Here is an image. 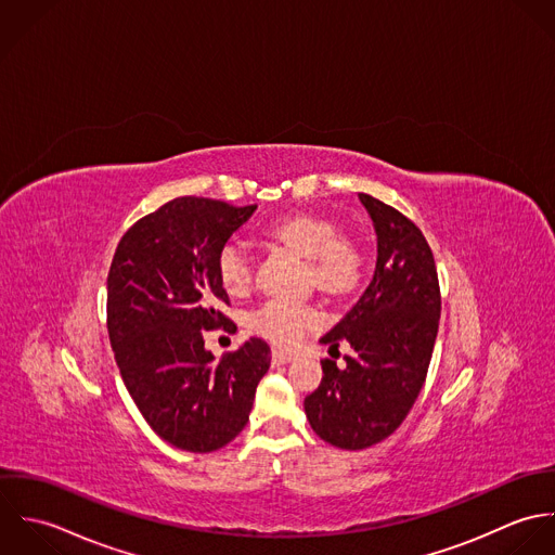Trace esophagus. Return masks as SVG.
<instances>
[{"instance_id":"esophagus-1","label":"esophagus","mask_w":555,"mask_h":555,"mask_svg":"<svg viewBox=\"0 0 555 555\" xmlns=\"http://www.w3.org/2000/svg\"><path fill=\"white\" fill-rule=\"evenodd\" d=\"M296 356L292 351H285V349H272V360L279 362V364H287L292 362Z\"/></svg>"}]
</instances>
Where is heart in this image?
Segmentation results:
<instances>
[{
  "instance_id": "1",
  "label": "heart",
  "mask_w": 555,
  "mask_h": 555,
  "mask_svg": "<svg viewBox=\"0 0 555 555\" xmlns=\"http://www.w3.org/2000/svg\"><path fill=\"white\" fill-rule=\"evenodd\" d=\"M263 242L281 246L307 259V283L328 300L349 298L364 279V255L360 246L340 235V227L326 217L294 212L272 222L263 231ZM217 274L222 289L242 298L253 287V261L237 246H222L217 257ZM318 322V313L307 307L268 302L250 315V331L274 345H294Z\"/></svg>"
}]
</instances>
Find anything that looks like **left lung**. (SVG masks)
Segmentation results:
<instances>
[{
	"label": "left lung",
	"instance_id": "left-lung-1",
	"mask_svg": "<svg viewBox=\"0 0 555 555\" xmlns=\"http://www.w3.org/2000/svg\"><path fill=\"white\" fill-rule=\"evenodd\" d=\"M375 235V272L360 300L320 343L349 345L345 369L324 360V377L305 399L313 431L336 448L386 440L410 414L425 384L440 326V283L423 231L384 202L358 193Z\"/></svg>",
	"mask_w": 555,
	"mask_h": 555
}]
</instances>
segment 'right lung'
<instances>
[{"label": "right lung", "instance_id": "1", "mask_svg": "<svg viewBox=\"0 0 555 555\" xmlns=\"http://www.w3.org/2000/svg\"><path fill=\"white\" fill-rule=\"evenodd\" d=\"M257 206L178 197L119 240L107 276V328L124 386L165 442L212 452L248 423L270 347L248 338L215 360L204 333L235 326L217 274L227 240Z\"/></svg>", "mask_w": 555, "mask_h": 555}]
</instances>
